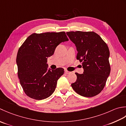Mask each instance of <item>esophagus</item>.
Returning a JSON list of instances; mask_svg holds the SVG:
<instances>
[{
    "instance_id": "esophagus-1",
    "label": "esophagus",
    "mask_w": 126,
    "mask_h": 126,
    "mask_svg": "<svg viewBox=\"0 0 126 126\" xmlns=\"http://www.w3.org/2000/svg\"><path fill=\"white\" fill-rule=\"evenodd\" d=\"M65 73L66 74H70V73H71V72H69V71H68L67 70H65Z\"/></svg>"
}]
</instances>
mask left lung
Here are the masks:
<instances>
[{"instance_id": "1", "label": "left lung", "mask_w": 126, "mask_h": 126, "mask_svg": "<svg viewBox=\"0 0 126 126\" xmlns=\"http://www.w3.org/2000/svg\"><path fill=\"white\" fill-rule=\"evenodd\" d=\"M78 51L77 59L82 62L83 74L76 73L73 89L80 96H96L104 88L110 72V52L106 43L96 32L80 31L67 32Z\"/></svg>"}]
</instances>
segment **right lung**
Masks as SVG:
<instances>
[{"instance_id": "right-lung-1", "label": "right lung", "mask_w": 126, "mask_h": 126, "mask_svg": "<svg viewBox=\"0 0 126 126\" xmlns=\"http://www.w3.org/2000/svg\"><path fill=\"white\" fill-rule=\"evenodd\" d=\"M67 41L64 32L34 33L20 46L16 58L18 76L28 97L42 100L55 91L57 81L64 73V70H48L47 58L53 55L60 43Z\"/></svg>"}]
</instances>
